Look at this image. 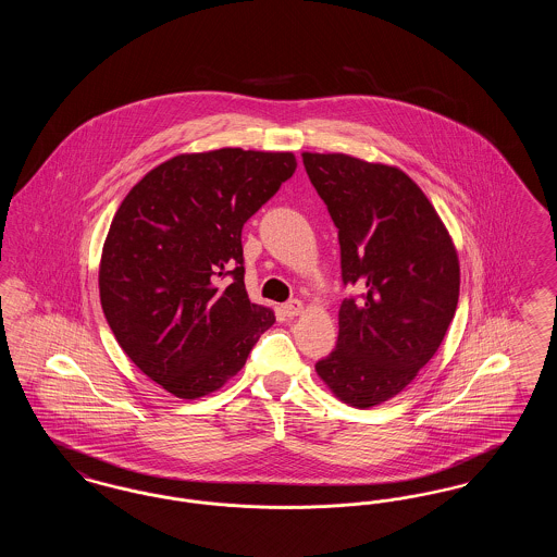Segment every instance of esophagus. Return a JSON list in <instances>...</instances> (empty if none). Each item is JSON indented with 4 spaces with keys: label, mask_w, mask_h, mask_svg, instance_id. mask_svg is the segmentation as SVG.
<instances>
[{
    "label": "esophagus",
    "mask_w": 557,
    "mask_h": 557,
    "mask_svg": "<svg viewBox=\"0 0 557 557\" xmlns=\"http://www.w3.org/2000/svg\"><path fill=\"white\" fill-rule=\"evenodd\" d=\"M302 309H305V307H302V302H300V300H296V298H294V300H288V302L282 307V311H284V315H286V318H296V315H300V313H302Z\"/></svg>",
    "instance_id": "1"
}]
</instances>
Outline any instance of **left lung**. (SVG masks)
I'll return each instance as SVG.
<instances>
[{"instance_id": "left-lung-1", "label": "left lung", "mask_w": 557, "mask_h": 557, "mask_svg": "<svg viewBox=\"0 0 557 557\" xmlns=\"http://www.w3.org/2000/svg\"><path fill=\"white\" fill-rule=\"evenodd\" d=\"M338 227L345 298L338 343L315 363L330 391L368 409L398 395L434 357L459 300V261L424 191L397 166L305 152Z\"/></svg>"}]
</instances>
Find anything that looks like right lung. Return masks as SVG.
<instances>
[{"mask_svg": "<svg viewBox=\"0 0 557 557\" xmlns=\"http://www.w3.org/2000/svg\"><path fill=\"white\" fill-rule=\"evenodd\" d=\"M294 171L292 152L180 154L121 202L102 250V309L127 357L171 395L221 388L273 325L246 294L242 227Z\"/></svg>", "mask_w": 557, "mask_h": 557, "instance_id": "obj_1", "label": "right lung"}]
</instances>
